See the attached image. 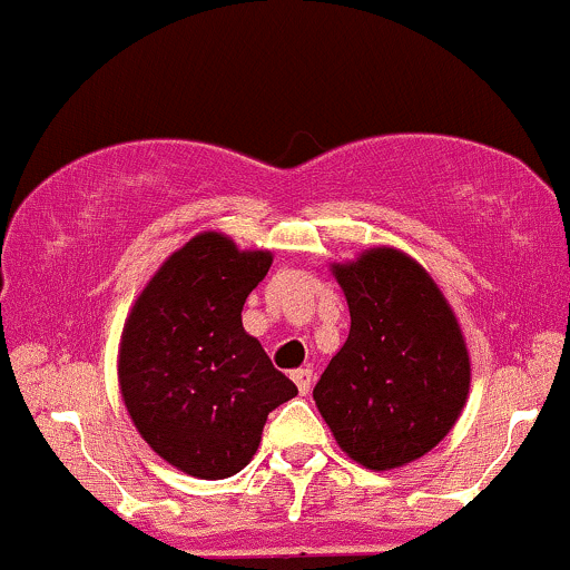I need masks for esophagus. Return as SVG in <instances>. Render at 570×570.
I'll list each match as a JSON object with an SVG mask.
<instances>
[{"mask_svg": "<svg viewBox=\"0 0 570 570\" xmlns=\"http://www.w3.org/2000/svg\"><path fill=\"white\" fill-rule=\"evenodd\" d=\"M293 382H296L298 393H302V395L309 393V387H312V368H296V371H293Z\"/></svg>", "mask_w": 570, "mask_h": 570, "instance_id": "1", "label": "esophagus"}]
</instances>
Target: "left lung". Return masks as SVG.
<instances>
[{"instance_id": "1", "label": "left lung", "mask_w": 570, "mask_h": 570, "mask_svg": "<svg viewBox=\"0 0 570 570\" xmlns=\"http://www.w3.org/2000/svg\"><path fill=\"white\" fill-rule=\"evenodd\" d=\"M350 336L315 385L336 444L371 471L431 452L465 406L471 361L444 293L406 253L374 247L334 266Z\"/></svg>"}]
</instances>
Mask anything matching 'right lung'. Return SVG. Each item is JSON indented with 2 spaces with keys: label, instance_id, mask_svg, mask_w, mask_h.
I'll return each mask as SVG.
<instances>
[{
  "label": "right lung",
  "instance_id": "add662e5",
  "mask_svg": "<svg viewBox=\"0 0 570 570\" xmlns=\"http://www.w3.org/2000/svg\"><path fill=\"white\" fill-rule=\"evenodd\" d=\"M268 266V250L204 232L164 261L124 325V404L153 452L190 476L245 469L268 412L298 395L242 328V306Z\"/></svg>",
  "mask_w": 570,
  "mask_h": 570
}]
</instances>
